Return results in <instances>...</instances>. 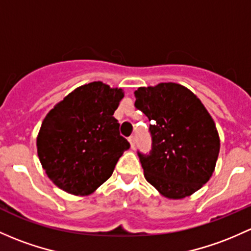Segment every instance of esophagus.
Returning <instances> with one entry per match:
<instances>
[{
    "mask_svg": "<svg viewBox=\"0 0 251 251\" xmlns=\"http://www.w3.org/2000/svg\"><path fill=\"white\" fill-rule=\"evenodd\" d=\"M128 141H130L131 148H134V146H136V136H134V134L130 136V137H128Z\"/></svg>",
    "mask_w": 251,
    "mask_h": 251,
    "instance_id": "obj_1",
    "label": "esophagus"
}]
</instances>
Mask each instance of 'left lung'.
<instances>
[{"label":"left lung","instance_id":"obj_1","mask_svg":"<svg viewBox=\"0 0 251 251\" xmlns=\"http://www.w3.org/2000/svg\"><path fill=\"white\" fill-rule=\"evenodd\" d=\"M134 107L151 124V149L137 151L148 183L167 199H184L209 180L220 141L212 117L189 89L176 83L138 88Z\"/></svg>","mask_w":251,"mask_h":251}]
</instances>
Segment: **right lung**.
<instances>
[{"label":"right lung","mask_w":251,"mask_h":251,"mask_svg":"<svg viewBox=\"0 0 251 251\" xmlns=\"http://www.w3.org/2000/svg\"><path fill=\"white\" fill-rule=\"evenodd\" d=\"M123 97L121 89L94 81L71 92L44 119L37 152L46 173L63 191L91 194L130 148L113 117Z\"/></svg>","instance_id":"right-lung-1"}]
</instances>
